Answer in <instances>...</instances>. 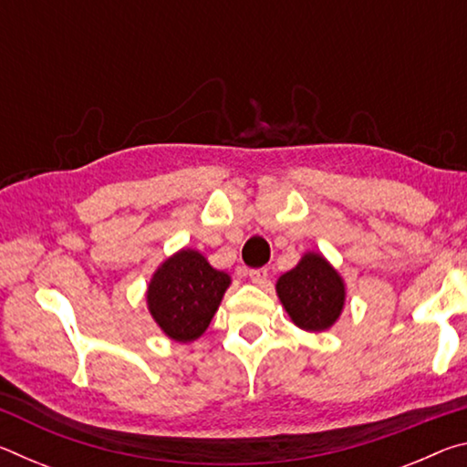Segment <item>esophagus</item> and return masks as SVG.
Returning <instances> with one entry per match:
<instances>
[{"mask_svg":"<svg viewBox=\"0 0 467 467\" xmlns=\"http://www.w3.org/2000/svg\"><path fill=\"white\" fill-rule=\"evenodd\" d=\"M249 278L253 284H257V286H264L267 282V270L265 267H259V270H249Z\"/></svg>","mask_w":467,"mask_h":467,"instance_id":"34e87169","label":"esophagus"}]
</instances>
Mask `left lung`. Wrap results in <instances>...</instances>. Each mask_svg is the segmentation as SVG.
I'll use <instances>...</instances> for the list:
<instances>
[{"mask_svg":"<svg viewBox=\"0 0 467 467\" xmlns=\"http://www.w3.org/2000/svg\"><path fill=\"white\" fill-rule=\"evenodd\" d=\"M275 292L292 323L305 331H326L339 319L346 303L342 275L321 253H305L275 282Z\"/></svg>","mask_w":467,"mask_h":467,"instance_id":"left-lung-1","label":"left lung"}]
</instances>
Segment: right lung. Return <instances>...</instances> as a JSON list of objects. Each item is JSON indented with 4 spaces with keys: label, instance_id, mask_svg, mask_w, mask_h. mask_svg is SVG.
<instances>
[{
    "label": "right lung",
    "instance_id": "add662e5",
    "mask_svg": "<svg viewBox=\"0 0 467 467\" xmlns=\"http://www.w3.org/2000/svg\"><path fill=\"white\" fill-rule=\"evenodd\" d=\"M231 286V275L212 267L200 251L181 249L158 265L146 303L156 326L175 342L200 337Z\"/></svg>",
    "mask_w": 467,
    "mask_h": 467
}]
</instances>
